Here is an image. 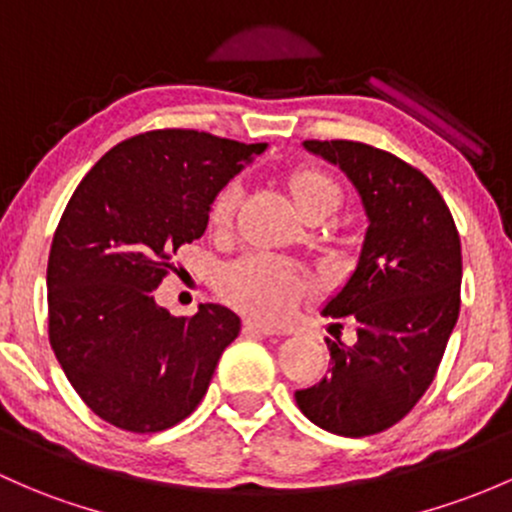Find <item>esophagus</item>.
<instances>
[{
  "mask_svg": "<svg viewBox=\"0 0 512 512\" xmlns=\"http://www.w3.org/2000/svg\"><path fill=\"white\" fill-rule=\"evenodd\" d=\"M241 332H244L246 337H273V334H280V329L271 327V324H261L256 320H246L244 327H241Z\"/></svg>",
  "mask_w": 512,
  "mask_h": 512,
  "instance_id": "34e87169",
  "label": "esophagus"
}]
</instances>
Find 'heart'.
<instances>
[{"mask_svg": "<svg viewBox=\"0 0 512 512\" xmlns=\"http://www.w3.org/2000/svg\"><path fill=\"white\" fill-rule=\"evenodd\" d=\"M285 188L305 217H327L342 205V188L322 168L295 166L285 173ZM239 192L236 185H224L212 197L210 224L227 229L234 219ZM217 288L222 298L246 315L258 320H283L302 298L307 280L293 263L276 256H244L219 271Z\"/></svg>", "mask_w": 512, "mask_h": 512, "instance_id": "1", "label": "heart"}]
</instances>
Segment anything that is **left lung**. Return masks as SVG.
<instances>
[{
    "label": "left lung",
    "mask_w": 512,
    "mask_h": 512,
    "mask_svg": "<svg viewBox=\"0 0 512 512\" xmlns=\"http://www.w3.org/2000/svg\"><path fill=\"white\" fill-rule=\"evenodd\" d=\"M359 190L368 217L359 261L324 317H349L356 342H327V376L295 390L302 415L342 437L393 427L425 395L459 317L461 241L425 173L359 141H305Z\"/></svg>",
    "instance_id": "obj_1"
}]
</instances>
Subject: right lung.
I'll return each instance as SVG.
<instances>
[{
	"label": "right lung",
	"instance_id": "add662e5",
	"mask_svg": "<svg viewBox=\"0 0 512 512\" xmlns=\"http://www.w3.org/2000/svg\"><path fill=\"white\" fill-rule=\"evenodd\" d=\"M266 144L156 129L80 180L48 256V339L82 403L126 432L178 425L205 398L241 320L222 305L175 317L153 290L205 234L212 197Z\"/></svg>",
	"mask_w": 512,
	"mask_h": 512
}]
</instances>
